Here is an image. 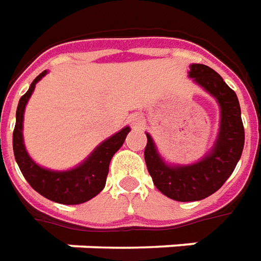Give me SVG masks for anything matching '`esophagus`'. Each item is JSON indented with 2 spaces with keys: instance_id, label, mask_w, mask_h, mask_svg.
Listing matches in <instances>:
<instances>
[{
  "instance_id": "1",
  "label": "esophagus",
  "mask_w": 261,
  "mask_h": 261,
  "mask_svg": "<svg viewBox=\"0 0 261 261\" xmlns=\"http://www.w3.org/2000/svg\"><path fill=\"white\" fill-rule=\"evenodd\" d=\"M133 124H134L136 127H140V125H141V121H140V120H133Z\"/></svg>"
}]
</instances>
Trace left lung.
<instances>
[{
    "label": "left lung",
    "mask_w": 261,
    "mask_h": 261,
    "mask_svg": "<svg viewBox=\"0 0 261 261\" xmlns=\"http://www.w3.org/2000/svg\"><path fill=\"white\" fill-rule=\"evenodd\" d=\"M190 77L214 95L221 108L220 133L208 155L190 166H168L153 138L147 134L144 159L154 186L177 201H197L212 196L234 171L244 147V127L236 93L216 71L204 64H191Z\"/></svg>",
    "instance_id": "1"
}]
</instances>
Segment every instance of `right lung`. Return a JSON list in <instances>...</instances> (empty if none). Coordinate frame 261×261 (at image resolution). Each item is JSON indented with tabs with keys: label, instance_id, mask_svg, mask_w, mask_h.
I'll return each instance as SVG.
<instances>
[{
	"label": "right lung",
	"instance_id": "right-lung-1",
	"mask_svg": "<svg viewBox=\"0 0 261 261\" xmlns=\"http://www.w3.org/2000/svg\"><path fill=\"white\" fill-rule=\"evenodd\" d=\"M45 74L47 71H42L31 83L30 90L19 98L15 128L12 133V148L15 161L28 184L41 196L61 204H81L95 197L104 189L110 161L123 145L130 127H125L104 143H101L79 167L68 171H51L40 167L31 160V157L25 151L22 141V120L27 101L31 97L35 84Z\"/></svg>",
	"mask_w": 261,
	"mask_h": 261
}]
</instances>
